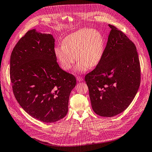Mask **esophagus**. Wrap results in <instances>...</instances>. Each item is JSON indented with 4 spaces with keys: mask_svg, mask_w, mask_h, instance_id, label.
<instances>
[{
    "mask_svg": "<svg viewBox=\"0 0 152 152\" xmlns=\"http://www.w3.org/2000/svg\"><path fill=\"white\" fill-rule=\"evenodd\" d=\"M77 81H83V78L80 77V76H78V77H77Z\"/></svg>",
    "mask_w": 152,
    "mask_h": 152,
    "instance_id": "34e87169",
    "label": "esophagus"
}]
</instances>
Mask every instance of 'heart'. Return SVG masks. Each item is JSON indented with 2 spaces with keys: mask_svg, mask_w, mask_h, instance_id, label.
Returning <instances> with one entry per match:
<instances>
[{
  "mask_svg": "<svg viewBox=\"0 0 152 152\" xmlns=\"http://www.w3.org/2000/svg\"><path fill=\"white\" fill-rule=\"evenodd\" d=\"M61 46L55 48V54L61 67L69 71L77 60V72H85L94 68L101 61L104 53V39L102 34L89 28L80 29L65 37Z\"/></svg>",
  "mask_w": 152,
  "mask_h": 152,
  "instance_id": "1",
  "label": "heart"
}]
</instances>
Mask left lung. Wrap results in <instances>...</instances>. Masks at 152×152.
Masks as SVG:
<instances>
[{
    "instance_id": "obj_1",
    "label": "left lung",
    "mask_w": 152,
    "mask_h": 152,
    "mask_svg": "<svg viewBox=\"0 0 152 152\" xmlns=\"http://www.w3.org/2000/svg\"><path fill=\"white\" fill-rule=\"evenodd\" d=\"M102 60L85 76L92 108L102 117L125 111L141 83V67L134 44L113 25Z\"/></svg>"
}]
</instances>
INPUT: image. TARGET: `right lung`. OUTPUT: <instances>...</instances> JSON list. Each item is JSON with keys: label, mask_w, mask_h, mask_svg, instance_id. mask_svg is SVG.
Returning a JSON list of instances; mask_svg holds the SVG:
<instances>
[{"label": "right lung", "mask_w": 152, "mask_h": 152, "mask_svg": "<svg viewBox=\"0 0 152 152\" xmlns=\"http://www.w3.org/2000/svg\"><path fill=\"white\" fill-rule=\"evenodd\" d=\"M50 34L28 31L10 56V79L15 97L32 118L45 123L59 121L68 112L74 75L60 68Z\"/></svg>", "instance_id": "1"}]
</instances>
